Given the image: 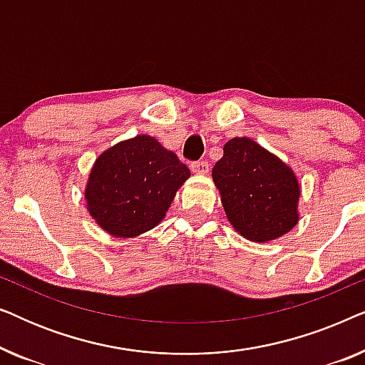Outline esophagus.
Here are the masks:
<instances>
[{"label": "esophagus", "instance_id": "1", "mask_svg": "<svg viewBox=\"0 0 365 365\" xmlns=\"http://www.w3.org/2000/svg\"><path fill=\"white\" fill-rule=\"evenodd\" d=\"M191 171L194 174H207L209 173V164H207V161L191 163Z\"/></svg>", "mask_w": 365, "mask_h": 365}]
</instances>
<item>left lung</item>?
Segmentation results:
<instances>
[{"mask_svg":"<svg viewBox=\"0 0 365 365\" xmlns=\"http://www.w3.org/2000/svg\"><path fill=\"white\" fill-rule=\"evenodd\" d=\"M212 181L229 222L249 241H274L299 222L297 176L254 139L232 138L224 144Z\"/></svg>","mask_w":365,"mask_h":365,"instance_id":"obj_1","label":"left lung"}]
</instances>
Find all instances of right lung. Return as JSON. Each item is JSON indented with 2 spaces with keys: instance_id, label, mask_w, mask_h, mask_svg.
<instances>
[{
  "instance_id": "add662e5",
  "label": "right lung",
  "mask_w": 365,
  "mask_h": 365,
  "mask_svg": "<svg viewBox=\"0 0 365 365\" xmlns=\"http://www.w3.org/2000/svg\"><path fill=\"white\" fill-rule=\"evenodd\" d=\"M189 176L176 154L139 134L99 154L84 189L86 207L103 231L136 237L163 221Z\"/></svg>"
}]
</instances>
